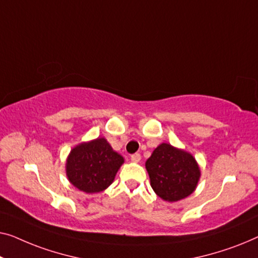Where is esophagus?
<instances>
[{
  "mask_svg": "<svg viewBox=\"0 0 258 258\" xmlns=\"http://www.w3.org/2000/svg\"><path fill=\"white\" fill-rule=\"evenodd\" d=\"M131 160L133 162H139L141 160V155L139 153H134L131 155Z\"/></svg>",
  "mask_w": 258,
  "mask_h": 258,
  "instance_id": "obj_1",
  "label": "esophagus"
}]
</instances>
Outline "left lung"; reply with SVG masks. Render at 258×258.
Wrapping results in <instances>:
<instances>
[{
  "instance_id": "1",
  "label": "left lung",
  "mask_w": 258,
  "mask_h": 258,
  "mask_svg": "<svg viewBox=\"0 0 258 258\" xmlns=\"http://www.w3.org/2000/svg\"><path fill=\"white\" fill-rule=\"evenodd\" d=\"M145 166L155 194L168 202L189 197L201 176L193 154L166 143L155 148Z\"/></svg>"
}]
</instances>
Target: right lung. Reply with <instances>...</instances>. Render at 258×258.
<instances>
[{
	"label": "right lung",
	"instance_id": "add662e5",
	"mask_svg": "<svg viewBox=\"0 0 258 258\" xmlns=\"http://www.w3.org/2000/svg\"><path fill=\"white\" fill-rule=\"evenodd\" d=\"M124 161L105 138H97L72 148L65 162V172L77 189L88 194L100 193L113 182Z\"/></svg>",
	"mask_w": 258,
	"mask_h": 258
}]
</instances>
